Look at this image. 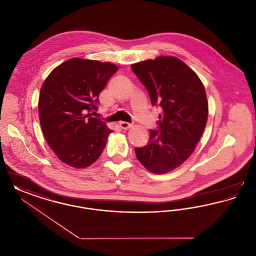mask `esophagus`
I'll return each instance as SVG.
<instances>
[{
	"label": "esophagus",
	"mask_w": 256,
	"mask_h": 256,
	"mask_svg": "<svg viewBox=\"0 0 256 256\" xmlns=\"http://www.w3.org/2000/svg\"><path fill=\"white\" fill-rule=\"evenodd\" d=\"M119 126H120V128L122 130H128V128H130L132 126V124H128V122H119Z\"/></svg>",
	"instance_id": "obj_1"
}]
</instances>
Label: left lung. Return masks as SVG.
Returning a JSON list of instances; mask_svg holds the SVG:
<instances>
[{
	"mask_svg": "<svg viewBox=\"0 0 256 256\" xmlns=\"http://www.w3.org/2000/svg\"><path fill=\"white\" fill-rule=\"evenodd\" d=\"M132 69L152 106L162 110L148 144L135 148L136 158L154 174L170 172L193 154L204 134L208 116L204 86L192 69L172 56L138 62Z\"/></svg>",
	"mask_w": 256,
	"mask_h": 256,
	"instance_id": "8db88e82",
	"label": "left lung"
}]
</instances>
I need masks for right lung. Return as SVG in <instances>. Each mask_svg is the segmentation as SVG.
<instances>
[{"label": "right lung", "instance_id": "obj_1", "mask_svg": "<svg viewBox=\"0 0 256 256\" xmlns=\"http://www.w3.org/2000/svg\"><path fill=\"white\" fill-rule=\"evenodd\" d=\"M117 70L108 62L72 58L54 69L42 84L40 126L63 163L86 168L102 154L112 130L89 112L98 110L100 93Z\"/></svg>", "mask_w": 256, "mask_h": 256}]
</instances>
